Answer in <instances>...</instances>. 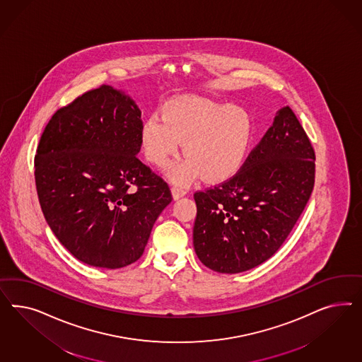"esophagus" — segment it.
Listing matches in <instances>:
<instances>
[{
  "instance_id": "esophagus-1",
  "label": "esophagus",
  "mask_w": 362,
  "mask_h": 362,
  "mask_svg": "<svg viewBox=\"0 0 362 362\" xmlns=\"http://www.w3.org/2000/svg\"><path fill=\"white\" fill-rule=\"evenodd\" d=\"M171 192H173V197H174L175 200L176 199H179V197H185L187 194L186 189L180 186L171 187Z\"/></svg>"
}]
</instances>
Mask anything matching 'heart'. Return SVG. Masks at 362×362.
I'll list each match as a JSON object with an SVG mask.
<instances>
[{
    "label": "heart",
    "mask_w": 362,
    "mask_h": 362,
    "mask_svg": "<svg viewBox=\"0 0 362 362\" xmlns=\"http://www.w3.org/2000/svg\"><path fill=\"white\" fill-rule=\"evenodd\" d=\"M253 126L241 107L209 99L180 97L167 102L159 114L143 122L141 142L146 158L165 165L183 141L185 158L167 168L177 185H188L203 174L209 182L235 175L250 150Z\"/></svg>",
    "instance_id": "b5f03b06"
}]
</instances>
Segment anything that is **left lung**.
I'll use <instances>...</instances> for the list:
<instances>
[{
	"instance_id": "1",
	"label": "left lung",
	"mask_w": 362,
	"mask_h": 362,
	"mask_svg": "<svg viewBox=\"0 0 362 362\" xmlns=\"http://www.w3.org/2000/svg\"><path fill=\"white\" fill-rule=\"evenodd\" d=\"M315 160L307 132L283 107L235 175L194 194L199 260L219 274H239L274 256L307 206Z\"/></svg>"
}]
</instances>
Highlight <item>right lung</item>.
I'll return each instance as SVG.
<instances>
[{"instance_id":"1","label":"right lung","mask_w":362,"mask_h":362,"mask_svg":"<svg viewBox=\"0 0 362 362\" xmlns=\"http://www.w3.org/2000/svg\"><path fill=\"white\" fill-rule=\"evenodd\" d=\"M141 110L102 85L57 110L34 158L45 219L69 252L91 267L136 262L170 187L142 163Z\"/></svg>"}]
</instances>
